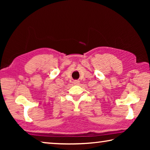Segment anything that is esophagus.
<instances>
[{
  "instance_id": "34e87169",
  "label": "esophagus",
  "mask_w": 150,
  "mask_h": 150,
  "mask_svg": "<svg viewBox=\"0 0 150 150\" xmlns=\"http://www.w3.org/2000/svg\"><path fill=\"white\" fill-rule=\"evenodd\" d=\"M79 81H78V80H75L74 81H73V83H74V85H79Z\"/></svg>"
}]
</instances>
